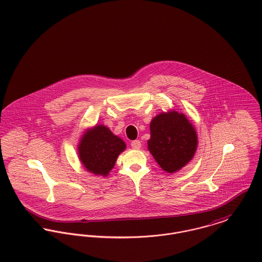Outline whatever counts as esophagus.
Instances as JSON below:
<instances>
[{"mask_svg": "<svg viewBox=\"0 0 262 262\" xmlns=\"http://www.w3.org/2000/svg\"><path fill=\"white\" fill-rule=\"evenodd\" d=\"M130 145H132V147H133V148H135V149H139V148H141V146H142L141 142H140V141H138V140L133 141V142L130 143Z\"/></svg>", "mask_w": 262, "mask_h": 262, "instance_id": "34e87169", "label": "esophagus"}]
</instances>
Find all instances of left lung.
<instances>
[{"label": "left lung", "instance_id": "1", "mask_svg": "<svg viewBox=\"0 0 262 262\" xmlns=\"http://www.w3.org/2000/svg\"><path fill=\"white\" fill-rule=\"evenodd\" d=\"M149 128L147 148L164 171L174 173L193 159L198 138L184 114L174 111L162 113L152 118Z\"/></svg>", "mask_w": 262, "mask_h": 262}]
</instances>
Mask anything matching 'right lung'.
Instances as JSON below:
<instances>
[{"label": "right lung", "instance_id": "obj_1", "mask_svg": "<svg viewBox=\"0 0 262 262\" xmlns=\"http://www.w3.org/2000/svg\"><path fill=\"white\" fill-rule=\"evenodd\" d=\"M124 142L103 124L88 129L78 145L79 159L88 172L107 176L115 167L117 157L125 149Z\"/></svg>", "mask_w": 262, "mask_h": 262}]
</instances>
